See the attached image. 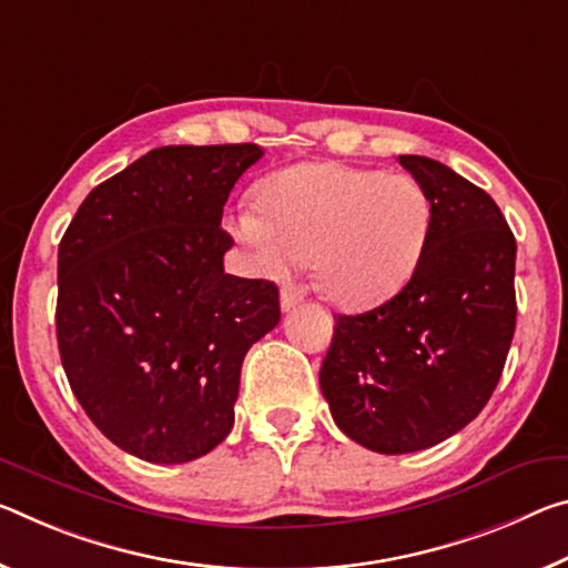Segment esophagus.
Instances as JSON below:
<instances>
[{"mask_svg":"<svg viewBox=\"0 0 568 568\" xmlns=\"http://www.w3.org/2000/svg\"><path fill=\"white\" fill-rule=\"evenodd\" d=\"M303 287L295 285V283H285L281 287V308L283 311H293L295 305H298L303 301Z\"/></svg>","mask_w":568,"mask_h":568,"instance_id":"obj_1","label":"esophagus"}]
</instances>
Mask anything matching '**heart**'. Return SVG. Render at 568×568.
Listing matches in <instances>:
<instances>
[{
	"instance_id": "1",
	"label": "heart",
	"mask_w": 568,
	"mask_h": 568,
	"mask_svg": "<svg viewBox=\"0 0 568 568\" xmlns=\"http://www.w3.org/2000/svg\"><path fill=\"white\" fill-rule=\"evenodd\" d=\"M257 206L230 214V232L265 275L311 257L318 291L346 311L399 293L427 245L432 204L417 179L338 161L287 166L260 189Z\"/></svg>"
}]
</instances>
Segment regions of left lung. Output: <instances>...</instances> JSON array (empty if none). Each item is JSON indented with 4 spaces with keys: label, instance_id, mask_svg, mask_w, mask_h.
<instances>
[{
    "label": "left lung",
    "instance_id": "obj_1",
    "mask_svg": "<svg viewBox=\"0 0 568 568\" xmlns=\"http://www.w3.org/2000/svg\"><path fill=\"white\" fill-rule=\"evenodd\" d=\"M432 204L409 283L336 316L321 392L338 429L382 455L432 447L488 404L516 331V237L480 186L427 156H399Z\"/></svg>",
    "mask_w": 568,
    "mask_h": 568
}]
</instances>
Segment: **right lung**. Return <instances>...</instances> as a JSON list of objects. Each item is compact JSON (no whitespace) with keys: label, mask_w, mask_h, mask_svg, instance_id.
<instances>
[{"label":"right lung","mask_w":568,"mask_h":568,"mask_svg":"<svg viewBox=\"0 0 568 568\" xmlns=\"http://www.w3.org/2000/svg\"><path fill=\"white\" fill-rule=\"evenodd\" d=\"M255 143L161 146L80 204L58 250V348L90 422L176 465L235 425L240 368L281 321L270 281L224 273L222 210Z\"/></svg>","instance_id":"add662e5"}]
</instances>
